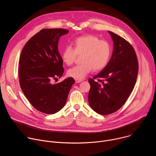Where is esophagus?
I'll use <instances>...</instances> for the list:
<instances>
[{
  "label": "esophagus",
  "mask_w": 156,
  "mask_h": 156,
  "mask_svg": "<svg viewBox=\"0 0 156 156\" xmlns=\"http://www.w3.org/2000/svg\"><path fill=\"white\" fill-rule=\"evenodd\" d=\"M81 81H83V80H76V79H75V82H76V83H81Z\"/></svg>",
  "instance_id": "1"
}]
</instances>
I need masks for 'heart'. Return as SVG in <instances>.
I'll list each match as a JSON object with an SVG mask.
<instances>
[{"label": "heart", "mask_w": 156, "mask_h": 156, "mask_svg": "<svg viewBox=\"0 0 156 156\" xmlns=\"http://www.w3.org/2000/svg\"><path fill=\"white\" fill-rule=\"evenodd\" d=\"M112 52L110 44L93 35L77 37L73 42V48L66 45L61 52L63 62L72 65L78 55H81V64L69 69L67 75L76 80H82L91 70L99 71L107 64Z\"/></svg>", "instance_id": "heart-1"}]
</instances>
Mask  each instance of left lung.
<instances>
[{"instance_id":"8db88e82","label":"left lung","mask_w":156,"mask_h":156,"mask_svg":"<svg viewBox=\"0 0 156 156\" xmlns=\"http://www.w3.org/2000/svg\"><path fill=\"white\" fill-rule=\"evenodd\" d=\"M114 41V50L105 67L93 78L88 94L90 107L101 115L120 109L131 94L138 76V62L131 44L117 34L108 31Z\"/></svg>"}]
</instances>
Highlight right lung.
<instances>
[{
	"label": "right lung",
	"mask_w": 156,
	"mask_h": 156,
	"mask_svg": "<svg viewBox=\"0 0 156 156\" xmlns=\"http://www.w3.org/2000/svg\"><path fill=\"white\" fill-rule=\"evenodd\" d=\"M68 33L63 28L41 30L26 43L20 55L18 76L21 90L30 104L44 114H53L63 107L75 82L70 77L52 83L64 72L58 43Z\"/></svg>",
	"instance_id": "obj_1"
}]
</instances>
